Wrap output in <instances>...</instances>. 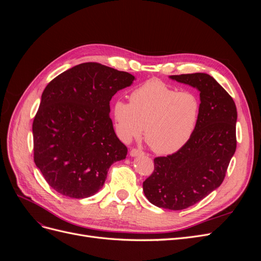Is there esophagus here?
Segmentation results:
<instances>
[{"label": "esophagus", "instance_id": "1", "mask_svg": "<svg viewBox=\"0 0 261 261\" xmlns=\"http://www.w3.org/2000/svg\"><path fill=\"white\" fill-rule=\"evenodd\" d=\"M129 154H130V156H139V155H144L145 153L139 149H132Z\"/></svg>", "mask_w": 261, "mask_h": 261}]
</instances>
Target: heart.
<instances>
[{
	"label": "heart",
	"instance_id": "obj_1",
	"mask_svg": "<svg viewBox=\"0 0 261 261\" xmlns=\"http://www.w3.org/2000/svg\"><path fill=\"white\" fill-rule=\"evenodd\" d=\"M130 103L118 100L113 106L116 135L125 143L143 135L158 154H172L183 148L198 124L200 101L192 91H177L151 80L133 90Z\"/></svg>",
	"mask_w": 261,
	"mask_h": 261
}]
</instances>
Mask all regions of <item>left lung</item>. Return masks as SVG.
Masks as SVG:
<instances>
[{
  "label": "left lung",
  "instance_id": "1",
  "mask_svg": "<svg viewBox=\"0 0 261 261\" xmlns=\"http://www.w3.org/2000/svg\"><path fill=\"white\" fill-rule=\"evenodd\" d=\"M199 91L200 115L188 143L175 153L154 159V170L143 184L154 206L183 210L199 202L224 179L236 149L238 111L232 97L204 73L170 76Z\"/></svg>",
  "mask_w": 261,
  "mask_h": 261
}]
</instances>
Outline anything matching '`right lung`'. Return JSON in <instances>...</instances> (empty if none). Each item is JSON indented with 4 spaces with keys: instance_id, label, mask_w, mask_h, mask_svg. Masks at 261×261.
Instances as JSON below:
<instances>
[{
    "instance_id": "add662e5",
    "label": "right lung",
    "mask_w": 261,
    "mask_h": 261,
    "mask_svg": "<svg viewBox=\"0 0 261 261\" xmlns=\"http://www.w3.org/2000/svg\"><path fill=\"white\" fill-rule=\"evenodd\" d=\"M135 76L99 63H83L55 77L42 92L33 124L34 159L63 196L87 198L103 186L127 148L110 118V101Z\"/></svg>"
}]
</instances>
